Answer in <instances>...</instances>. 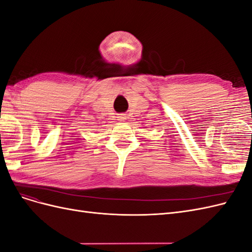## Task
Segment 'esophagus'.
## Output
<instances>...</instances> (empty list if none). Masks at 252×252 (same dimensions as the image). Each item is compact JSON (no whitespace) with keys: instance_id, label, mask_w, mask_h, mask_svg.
Wrapping results in <instances>:
<instances>
[{"instance_id":"34e87169","label":"esophagus","mask_w":252,"mask_h":252,"mask_svg":"<svg viewBox=\"0 0 252 252\" xmlns=\"http://www.w3.org/2000/svg\"><path fill=\"white\" fill-rule=\"evenodd\" d=\"M118 118H119V120H120V121H124V120L126 119V117L124 116V114H120V116H119Z\"/></svg>"}]
</instances>
